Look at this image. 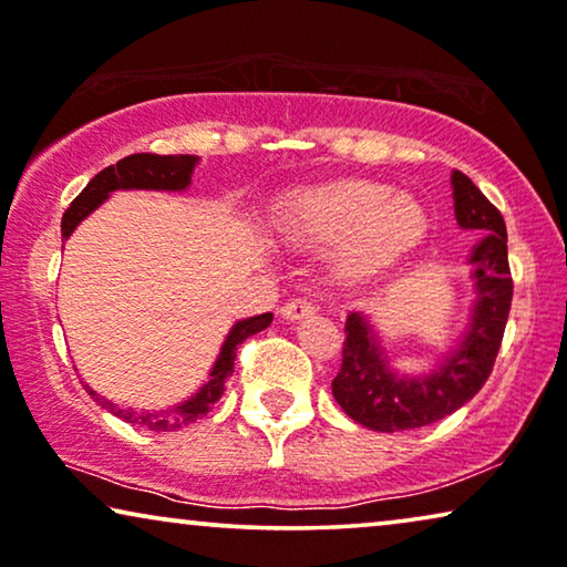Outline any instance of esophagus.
<instances>
[{"label": "esophagus", "mask_w": 567, "mask_h": 567, "mask_svg": "<svg viewBox=\"0 0 567 567\" xmlns=\"http://www.w3.org/2000/svg\"><path fill=\"white\" fill-rule=\"evenodd\" d=\"M315 312V305L309 301L307 297H297V299H289L286 305L281 307V315L286 320H299V317L305 315H312Z\"/></svg>", "instance_id": "34e87169"}]
</instances>
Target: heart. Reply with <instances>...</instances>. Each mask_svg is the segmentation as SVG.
Here are the masks:
<instances>
[{
	"label": "heart",
	"instance_id": "1",
	"mask_svg": "<svg viewBox=\"0 0 567 567\" xmlns=\"http://www.w3.org/2000/svg\"><path fill=\"white\" fill-rule=\"evenodd\" d=\"M281 227L299 245H340V276L361 281L413 250L429 219L415 198L392 196L382 183L340 181L286 198Z\"/></svg>",
	"mask_w": 567,
	"mask_h": 567
}]
</instances>
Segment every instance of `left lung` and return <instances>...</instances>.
Instances as JSON below:
<instances>
[{
    "instance_id": "8db88e82",
    "label": "left lung",
    "mask_w": 567,
    "mask_h": 567,
    "mask_svg": "<svg viewBox=\"0 0 567 567\" xmlns=\"http://www.w3.org/2000/svg\"><path fill=\"white\" fill-rule=\"evenodd\" d=\"M454 212L462 229L483 231L485 239L472 252L477 278V307L472 330L460 351L425 379H398L386 371L382 351L361 315H348L343 361L332 379V398L348 417L371 431L423 429L452 415L475 398L491 377L506 332L514 278L508 268L506 221L498 208L467 175H452Z\"/></svg>"
}]
</instances>
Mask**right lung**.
<instances>
[{
    "label": "right lung",
    "mask_w": 567,
    "mask_h": 567,
    "mask_svg": "<svg viewBox=\"0 0 567 567\" xmlns=\"http://www.w3.org/2000/svg\"><path fill=\"white\" fill-rule=\"evenodd\" d=\"M193 167H196V157H193V154H167V157H162V154H152V152L128 154V157L118 159L115 165L105 167L103 173L92 177L87 188L72 200V206L64 212V219H61V235L64 237L72 235L76 224H80L92 208L103 204L111 190H121V188L183 190L185 185L190 183ZM270 322H274V315L270 312L237 322L227 336V340H224L219 359L214 363L212 379L200 386L196 398H190L188 402H183V405H177L173 410H162V413H138V410L113 405V402L97 398L92 390L90 394L107 410V413H113L115 417H121V421H126L131 425H144V429H152V431H175L181 429V425L196 423L198 417H204L208 413V408H212L214 402L224 394L227 379L231 377V371H235L237 346L250 336H255V332L266 330Z\"/></svg>",
    "instance_id": "right-lung-1"
}]
</instances>
